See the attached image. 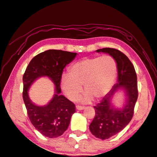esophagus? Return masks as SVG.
Wrapping results in <instances>:
<instances>
[{
	"label": "esophagus",
	"instance_id": "obj_1",
	"mask_svg": "<svg viewBox=\"0 0 157 157\" xmlns=\"http://www.w3.org/2000/svg\"><path fill=\"white\" fill-rule=\"evenodd\" d=\"M76 109H78V110H82V109H85V106H84L76 105Z\"/></svg>",
	"mask_w": 157,
	"mask_h": 157
}]
</instances>
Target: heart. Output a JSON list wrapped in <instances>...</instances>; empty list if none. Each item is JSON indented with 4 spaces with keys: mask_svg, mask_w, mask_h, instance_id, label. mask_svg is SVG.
Masks as SVG:
<instances>
[{
    "mask_svg": "<svg viewBox=\"0 0 157 157\" xmlns=\"http://www.w3.org/2000/svg\"><path fill=\"white\" fill-rule=\"evenodd\" d=\"M117 72V62L110 55L85 57L70 67L68 75L62 76L61 87L70 100H76L83 85L84 101L99 100L113 87Z\"/></svg>",
    "mask_w": 157,
    "mask_h": 157,
    "instance_id": "1",
    "label": "heart"
}]
</instances>
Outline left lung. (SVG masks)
<instances>
[{
  "label": "left lung",
  "mask_w": 157,
  "mask_h": 157,
  "mask_svg": "<svg viewBox=\"0 0 157 157\" xmlns=\"http://www.w3.org/2000/svg\"><path fill=\"white\" fill-rule=\"evenodd\" d=\"M97 52L109 53L117 62L118 78L111 91L96 106L95 117L90 125V130L96 137L105 140L117 134L128 125L134 114L138 98L137 78L134 66L123 52L112 48L98 49ZM123 88L127 95V104L121 109H114L110 100L119 88Z\"/></svg>",
  "instance_id": "obj_1"
}]
</instances>
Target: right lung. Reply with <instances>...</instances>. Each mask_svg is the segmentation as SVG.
<instances>
[{
  "mask_svg": "<svg viewBox=\"0 0 157 157\" xmlns=\"http://www.w3.org/2000/svg\"><path fill=\"white\" fill-rule=\"evenodd\" d=\"M76 52L61 50H48L32 59L23 75L22 97L29 120L33 126L45 137L56 138L68 128L75 105L63 95H60L61 79L65 66L76 57ZM46 75L54 82L56 94L46 106L33 104L28 96V90L34 80Z\"/></svg>",
  "mask_w": 157,
  "mask_h": 157,
  "instance_id": "add662e5",
  "label": "right lung"
}]
</instances>
